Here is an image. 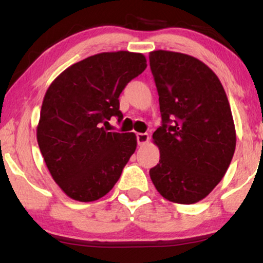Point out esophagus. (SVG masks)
Instances as JSON below:
<instances>
[{
	"instance_id": "34e87169",
	"label": "esophagus",
	"mask_w": 263,
	"mask_h": 263,
	"mask_svg": "<svg viewBox=\"0 0 263 263\" xmlns=\"http://www.w3.org/2000/svg\"><path fill=\"white\" fill-rule=\"evenodd\" d=\"M137 143L138 146H143V144H146L147 142L149 141V136L148 134H137Z\"/></svg>"
}]
</instances>
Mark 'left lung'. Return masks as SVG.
<instances>
[{
	"instance_id": "8db88e82",
	"label": "left lung",
	"mask_w": 263,
	"mask_h": 263,
	"mask_svg": "<svg viewBox=\"0 0 263 263\" xmlns=\"http://www.w3.org/2000/svg\"><path fill=\"white\" fill-rule=\"evenodd\" d=\"M149 65L162 115L152 136L161 158L151 179L167 200L198 203L225 176L236 147L228 96L215 73L194 57L155 50Z\"/></svg>"
}]
</instances>
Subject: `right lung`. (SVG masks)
Returning a JSON list of instances; mask_svg holds the SVG:
<instances>
[{"instance_id": "obj_1", "label": "right lung", "mask_w": 263, "mask_h": 263, "mask_svg": "<svg viewBox=\"0 0 263 263\" xmlns=\"http://www.w3.org/2000/svg\"><path fill=\"white\" fill-rule=\"evenodd\" d=\"M141 53H100L69 66L50 84L42 104L37 141L53 179L69 198L93 201L106 195L135 153L134 132H108L119 123L120 93L146 69Z\"/></svg>"}]
</instances>
